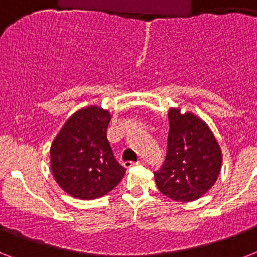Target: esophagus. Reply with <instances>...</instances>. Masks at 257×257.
Segmentation results:
<instances>
[{
  "label": "esophagus",
  "mask_w": 257,
  "mask_h": 257,
  "mask_svg": "<svg viewBox=\"0 0 257 257\" xmlns=\"http://www.w3.org/2000/svg\"><path fill=\"white\" fill-rule=\"evenodd\" d=\"M144 164V161L140 160V161H125L124 163V167L125 168H132V167H136V165H143Z\"/></svg>",
  "instance_id": "obj_1"
}]
</instances>
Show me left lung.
I'll list each match as a JSON object with an SVG mask.
<instances>
[{"label":"left lung","instance_id":"obj_1","mask_svg":"<svg viewBox=\"0 0 257 257\" xmlns=\"http://www.w3.org/2000/svg\"><path fill=\"white\" fill-rule=\"evenodd\" d=\"M167 157L155 173L159 191L181 203L200 199L219 177L221 149L211 128L195 113L169 108Z\"/></svg>","mask_w":257,"mask_h":257}]
</instances>
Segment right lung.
Returning a JSON list of instances; mask_svg holds the SVG:
<instances>
[{
  "label": "right lung",
  "mask_w": 257,
  "mask_h": 257,
  "mask_svg": "<svg viewBox=\"0 0 257 257\" xmlns=\"http://www.w3.org/2000/svg\"><path fill=\"white\" fill-rule=\"evenodd\" d=\"M112 114L98 105L78 109L62 125L50 147L54 180L74 199L108 195L124 177L106 139Z\"/></svg>",
  "instance_id": "obj_1"
}]
</instances>
